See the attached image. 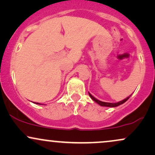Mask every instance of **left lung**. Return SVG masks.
<instances>
[{"instance_id":"obj_1","label":"left lung","mask_w":155,"mask_h":155,"mask_svg":"<svg viewBox=\"0 0 155 155\" xmlns=\"http://www.w3.org/2000/svg\"><path fill=\"white\" fill-rule=\"evenodd\" d=\"M88 93H89V95H90V97H91V98L94 101H95V102L97 103V104H98L101 106H106V107H116V106H120V105H121V104H123L124 102H126V101L128 100V99L130 98V97L131 96V95L128 96V97H126L125 99H124V100L121 101L118 103H106V102H103V101L97 100V99H96L95 97H93V96H92L91 94L90 93V92H88Z\"/></svg>"}]
</instances>
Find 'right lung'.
<instances>
[{"mask_svg": "<svg viewBox=\"0 0 155 155\" xmlns=\"http://www.w3.org/2000/svg\"><path fill=\"white\" fill-rule=\"evenodd\" d=\"M35 104H39V105H41L40 104H38V103H35Z\"/></svg>", "mask_w": 155, "mask_h": 155, "instance_id": "1", "label": "right lung"}]
</instances>
